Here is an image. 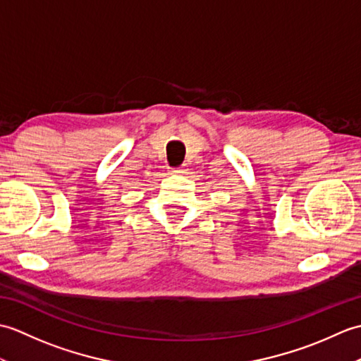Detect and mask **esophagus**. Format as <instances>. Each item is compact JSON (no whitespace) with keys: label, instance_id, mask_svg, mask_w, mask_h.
I'll use <instances>...</instances> for the list:
<instances>
[{"label":"esophagus","instance_id":"obj_1","mask_svg":"<svg viewBox=\"0 0 361 361\" xmlns=\"http://www.w3.org/2000/svg\"><path fill=\"white\" fill-rule=\"evenodd\" d=\"M171 173H173V175H185L186 173V169L185 167H173L172 171H171Z\"/></svg>","mask_w":361,"mask_h":361}]
</instances>
